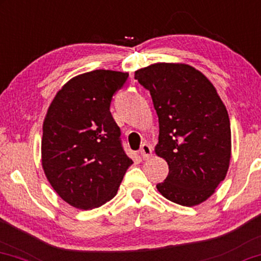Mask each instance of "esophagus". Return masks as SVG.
Returning <instances> with one entry per match:
<instances>
[{
    "mask_svg": "<svg viewBox=\"0 0 261 261\" xmlns=\"http://www.w3.org/2000/svg\"><path fill=\"white\" fill-rule=\"evenodd\" d=\"M151 151H153V150H151V147L147 143L142 144L141 148H140V154H141V156L143 158V160L149 159V158L151 156Z\"/></svg>",
    "mask_w": 261,
    "mask_h": 261,
    "instance_id": "esophagus-1",
    "label": "esophagus"
}]
</instances>
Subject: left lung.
I'll return each instance as SVG.
<instances>
[{
  "mask_svg": "<svg viewBox=\"0 0 261 261\" xmlns=\"http://www.w3.org/2000/svg\"><path fill=\"white\" fill-rule=\"evenodd\" d=\"M149 90L159 118L155 154L169 176L156 189L191 207L206 201L224 180L231 158V128L225 105L203 73L187 64L158 62L135 72Z\"/></svg>",
  "mask_w": 261,
  "mask_h": 261,
  "instance_id": "1",
  "label": "left lung"
}]
</instances>
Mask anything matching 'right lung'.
Listing matches in <instances>:
<instances>
[{
    "label": "right lung",
    "mask_w": 261,
    "mask_h": 261,
    "mask_svg": "<svg viewBox=\"0 0 261 261\" xmlns=\"http://www.w3.org/2000/svg\"><path fill=\"white\" fill-rule=\"evenodd\" d=\"M127 77L111 70L75 75L48 108L42 167L53 189L75 208L92 210L113 199L133 165L110 111L112 97Z\"/></svg>",
    "instance_id": "obj_1"
}]
</instances>
